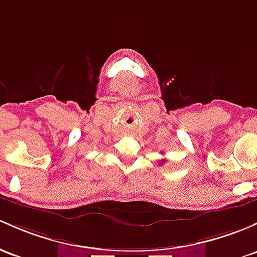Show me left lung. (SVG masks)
I'll use <instances>...</instances> for the list:
<instances>
[{
  "mask_svg": "<svg viewBox=\"0 0 257 257\" xmlns=\"http://www.w3.org/2000/svg\"><path fill=\"white\" fill-rule=\"evenodd\" d=\"M164 163H165V161H164V160H163V161H161V164H164Z\"/></svg>",
  "mask_w": 257,
  "mask_h": 257,
  "instance_id": "obj_1",
  "label": "left lung"
}]
</instances>
